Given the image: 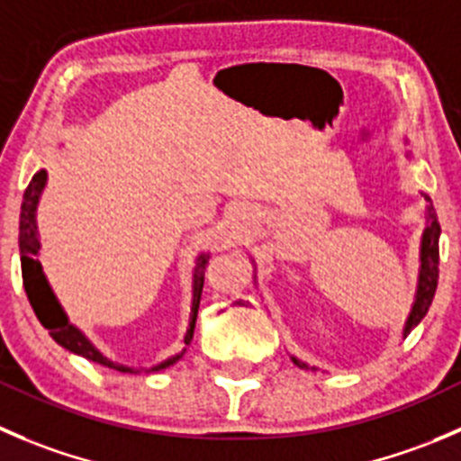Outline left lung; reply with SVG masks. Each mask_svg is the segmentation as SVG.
<instances>
[{"mask_svg":"<svg viewBox=\"0 0 461 461\" xmlns=\"http://www.w3.org/2000/svg\"><path fill=\"white\" fill-rule=\"evenodd\" d=\"M423 198L428 200V227L423 231V239H421V267H419V284H417V297H414V306L412 312H410L408 321H405V330L403 335H408L419 321L426 317L428 308H430L432 297H435V290H437V279H439V234H441V227L437 222V213L435 207H432V200L428 198L426 194H421ZM293 363L297 367H306V363L302 360L293 358Z\"/></svg>","mask_w":461,"mask_h":461,"instance_id":"left-lung-1","label":"left lung"}]
</instances>
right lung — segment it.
Here are the masks:
<instances>
[{"label":"right lung","instance_id":"add662e5","mask_svg":"<svg viewBox=\"0 0 461 461\" xmlns=\"http://www.w3.org/2000/svg\"><path fill=\"white\" fill-rule=\"evenodd\" d=\"M44 182H47V173L38 171L33 176V180L29 182L24 191V200H22V213H20V261H22V281H24V290L26 297H29L31 306H33V312L38 315L40 324L49 330L53 339H56L60 347L69 349L71 354H78L83 358L92 360V363L103 365V367L117 369V372L123 374H135V369L126 367V365H117L107 360L101 351L76 329L74 324H69L67 320L65 311L58 303L56 294L51 293L49 288L47 279H44V272L40 261L35 258L40 249V240H38V227H35V207H38L40 194L44 189ZM209 263V254H200L198 263H195L194 270V303H191V321H189V330L185 335V344L191 342L194 338V329H195V317H198V306H200V294H203V285H204V270H207ZM185 354V351H182ZM182 354L173 356V358L164 360V363L155 365L150 367V372H159V369L171 367L173 363L182 358Z\"/></svg>","mask_w":461,"mask_h":461}]
</instances>
